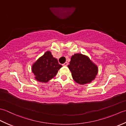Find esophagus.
Returning <instances> with one entry per match:
<instances>
[{
    "instance_id": "obj_1",
    "label": "esophagus",
    "mask_w": 126,
    "mask_h": 126,
    "mask_svg": "<svg viewBox=\"0 0 126 126\" xmlns=\"http://www.w3.org/2000/svg\"><path fill=\"white\" fill-rule=\"evenodd\" d=\"M62 65H63V66H67V65H68V63L66 62H65L64 64H63Z\"/></svg>"
}]
</instances>
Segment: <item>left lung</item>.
I'll use <instances>...</instances> for the list:
<instances>
[{
	"instance_id": "obj_1",
	"label": "left lung",
	"mask_w": 126,
	"mask_h": 126,
	"mask_svg": "<svg viewBox=\"0 0 126 126\" xmlns=\"http://www.w3.org/2000/svg\"><path fill=\"white\" fill-rule=\"evenodd\" d=\"M74 80L79 84L89 83L94 79L98 73V68L88 56L81 53L72 56L68 65Z\"/></svg>"
}]
</instances>
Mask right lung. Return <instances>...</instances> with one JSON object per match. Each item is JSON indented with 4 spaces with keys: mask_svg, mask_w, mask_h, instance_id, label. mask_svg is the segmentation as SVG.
<instances>
[{
    "mask_svg": "<svg viewBox=\"0 0 126 126\" xmlns=\"http://www.w3.org/2000/svg\"><path fill=\"white\" fill-rule=\"evenodd\" d=\"M62 66L59 64L57 59L48 51L33 64L32 72L37 81L47 83L56 75Z\"/></svg>",
    "mask_w": 126,
    "mask_h": 126,
    "instance_id": "obj_1",
    "label": "right lung"
}]
</instances>
